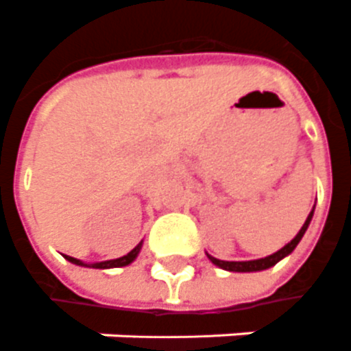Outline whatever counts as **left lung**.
I'll return each mask as SVG.
<instances>
[{
    "instance_id": "obj_1",
    "label": "left lung",
    "mask_w": 351,
    "mask_h": 351,
    "mask_svg": "<svg viewBox=\"0 0 351 351\" xmlns=\"http://www.w3.org/2000/svg\"><path fill=\"white\" fill-rule=\"evenodd\" d=\"M314 210H315V204H314V208H312V211L308 213L306 221H304V225L300 227L297 236H295L289 243H285L282 250H278L276 253H272V255H268V257H263V259H253V261H221V259H215V257H211L210 253H206V255H208V259H210L215 267L223 268V270H227V272H261V270H267V268L274 267V265H278L280 261L285 259L287 255H291L293 250L299 245V242L302 240V236H304V232H306L308 227H310V221H312V217H314Z\"/></svg>"
}]
</instances>
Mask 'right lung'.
Listing matches in <instances>:
<instances>
[{
    "label": "right lung",
    "mask_w": 351,
    "mask_h": 351,
    "mask_svg": "<svg viewBox=\"0 0 351 351\" xmlns=\"http://www.w3.org/2000/svg\"><path fill=\"white\" fill-rule=\"evenodd\" d=\"M141 247H143V240H141L136 247L132 251H128L126 255L123 257H119V259H109V261H101V263H84L81 259H75V257H69V255H64L66 259L71 263V265H77V267H86V268H100V270H106V268H121V267H128L132 265L134 261L138 259V255H140Z\"/></svg>",
    "instance_id": "right-lung-1"
}]
</instances>
